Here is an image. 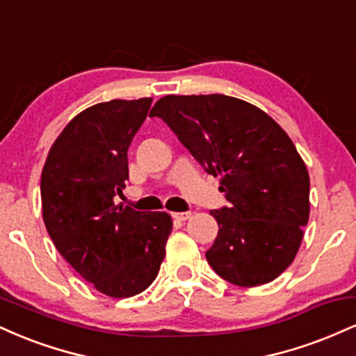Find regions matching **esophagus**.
I'll return each instance as SVG.
<instances>
[{"label":"esophagus","instance_id":"esophagus-1","mask_svg":"<svg viewBox=\"0 0 356 356\" xmlns=\"http://www.w3.org/2000/svg\"><path fill=\"white\" fill-rule=\"evenodd\" d=\"M174 219L175 220H187V219H191V212H174Z\"/></svg>","mask_w":356,"mask_h":356}]
</instances>
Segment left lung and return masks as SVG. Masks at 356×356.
I'll return each mask as SVG.
<instances>
[{"mask_svg":"<svg viewBox=\"0 0 356 356\" xmlns=\"http://www.w3.org/2000/svg\"><path fill=\"white\" fill-rule=\"evenodd\" d=\"M150 115L220 177L229 207L211 211L219 232L207 263L243 288L276 280L296 257L309 218V174L288 134L256 105L220 93L165 95Z\"/></svg>","mask_w":356,"mask_h":356,"instance_id":"left-lung-1","label":"left lung"}]
</instances>
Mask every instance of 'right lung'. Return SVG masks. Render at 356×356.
I'll use <instances>...</instances> for the list:
<instances>
[{
	"instance_id": "obj_1",
	"label": "right lung",
	"mask_w": 356,
	"mask_h": 356,
	"mask_svg": "<svg viewBox=\"0 0 356 356\" xmlns=\"http://www.w3.org/2000/svg\"><path fill=\"white\" fill-rule=\"evenodd\" d=\"M152 99L110 100L73 117L42 170L48 234L68 264L97 291L130 298L152 284L172 231L167 212L113 204L129 179L127 150Z\"/></svg>"
}]
</instances>
